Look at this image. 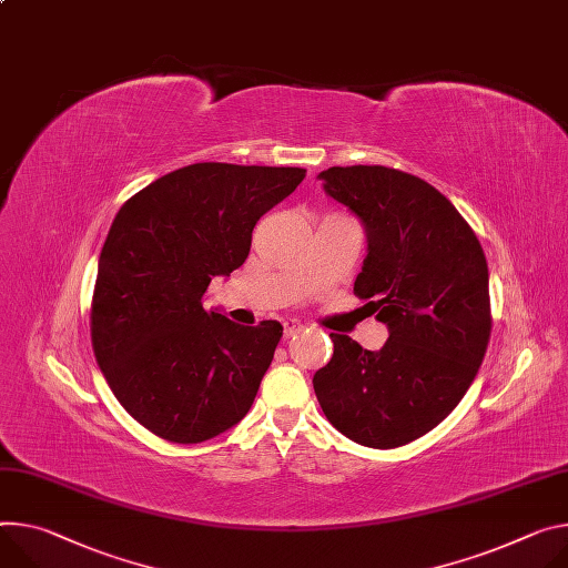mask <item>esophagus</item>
I'll list each match as a JSON object with an SVG mask.
<instances>
[{
  "label": "esophagus",
  "mask_w": 568,
  "mask_h": 568,
  "mask_svg": "<svg viewBox=\"0 0 568 568\" xmlns=\"http://www.w3.org/2000/svg\"><path fill=\"white\" fill-rule=\"evenodd\" d=\"M298 331H303V324H301V322H296V320H287V322L283 324V333H285V337H294Z\"/></svg>",
  "instance_id": "34e87169"
}]
</instances>
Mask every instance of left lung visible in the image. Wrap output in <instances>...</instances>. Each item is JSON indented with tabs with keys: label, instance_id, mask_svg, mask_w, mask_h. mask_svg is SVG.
Wrapping results in <instances>:
<instances>
[{
	"label": "left lung",
	"instance_id": "obj_1",
	"mask_svg": "<svg viewBox=\"0 0 568 568\" xmlns=\"http://www.w3.org/2000/svg\"><path fill=\"white\" fill-rule=\"evenodd\" d=\"M324 190L363 222L353 292L389 331L381 351L331 333L315 378L326 419L348 439L396 448L442 424L474 383L491 333L485 251L430 183L383 165L328 168Z\"/></svg>",
	"mask_w": 568,
	"mask_h": 568
}]
</instances>
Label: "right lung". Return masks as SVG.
Segmentation results:
<instances>
[{"instance_id":"add662e5","label":"right lung","mask_w":568,"mask_h":568,"mask_svg":"<svg viewBox=\"0 0 568 568\" xmlns=\"http://www.w3.org/2000/svg\"><path fill=\"white\" fill-rule=\"evenodd\" d=\"M303 179L301 168L194 163L115 215L99 255L92 348L122 407L153 435L199 444L248 412L283 326L233 324L203 311V294L246 261L255 222Z\"/></svg>"}]
</instances>
